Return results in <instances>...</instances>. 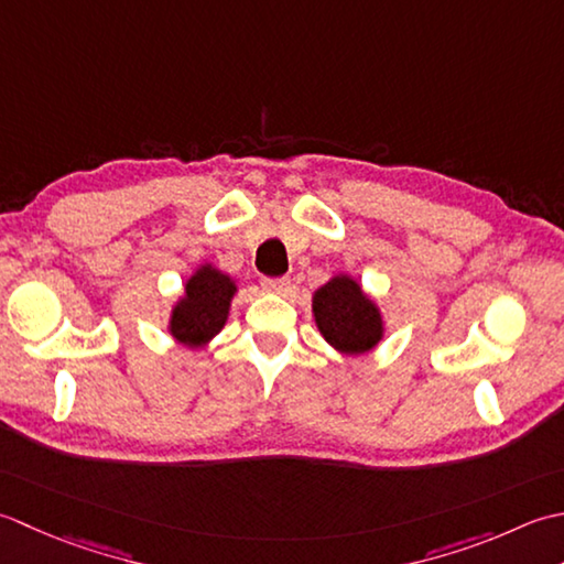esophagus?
I'll return each instance as SVG.
<instances>
[{
  "mask_svg": "<svg viewBox=\"0 0 564 564\" xmlns=\"http://www.w3.org/2000/svg\"><path fill=\"white\" fill-rule=\"evenodd\" d=\"M262 290L272 292V294H286L292 290V280L290 278H268V280H262Z\"/></svg>",
  "mask_w": 564,
  "mask_h": 564,
  "instance_id": "1",
  "label": "esophagus"
}]
</instances>
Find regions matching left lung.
I'll return each mask as SVG.
<instances>
[{"instance_id":"8db88e82","label":"left lung","mask_w":564,"mask_h":564,"mask_svg":"<svg viewBox=\"0 0 564 564\" xmlns=\"http://www.w3.org/2000/svg\"><path fill=\"white\" fill-rule=\"evenodd\" d=\"M312 308L321 336L343 355L372 350L384 336L382 314L350 274H336L318 286Z\"/></svg>"}]
</instances>
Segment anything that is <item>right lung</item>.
Returning <instances> with one entry per match:
<instances>
[{
    "mask_svg": "<svg viewBox=\"0 0 564 564\" xmlns=\"http://www.w3.org/2000/svg\"><path fill=\"white\" fill-rule=\"evenodd\" d=\"M236 282L214 265L197 268L185 282V294L172 306L170 336L187 348H204L226 326Z\"/></svg>",
    "mask_w": 564,
    "mask_h": 564,
    "instance_id": "1",
    "label": "right lung"
}]
</instances>
